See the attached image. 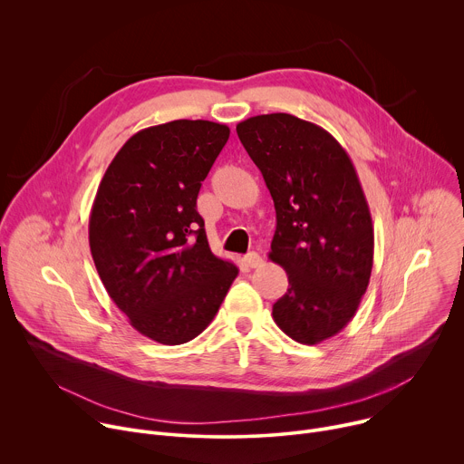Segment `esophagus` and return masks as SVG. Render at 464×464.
I'll use <instances>...</instances> for the list:
<instances>
[{"instance_id": "obj_1", "label": "esophagus", "mask_w": 464, "mask_h": 464, "mask_svg": "<svg viewBox=\"0 0 464 464\" xmlns=\"http://www.w3.org/2000/svg\"><path fill=\"white\" fill-rule=\"evenodd\" d=\"M244 264H246L247 268H258V266H262V256L258 253L251 251V253H247L244 256Z\"/></svg>"}]
</instances>
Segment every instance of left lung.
<instances>
[{
    "label": "left lung",
    "instance_id": "1",
    "mask_svg": "<svg viewBox=\"0 0 464 464\" xmlns=\"http://www.w3.org/2000/svg\"><path fill=\"white\" fill-rule=\"evenodd\" d=\"M237 134L277 215L268 256L288 292L274 321L297 343H321L354 317L371 279L374 231L356 169L324 128L290 113L249 117Z\"/></svg>",
    "mask_w": 464,
    "mask_h": 464
}]
</instances>
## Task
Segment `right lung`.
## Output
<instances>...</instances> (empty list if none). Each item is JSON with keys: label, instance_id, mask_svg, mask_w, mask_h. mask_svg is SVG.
Returning a JSON list of instances; mask_svg holds the SVG:
<instances>
[{"label": "right lung", "instance_id": "obj_1", "mask_svg": "<svg viewBox=\"0 0 464 464\" xmlns=\"http://www.w3.org/2000/svg\"><path fill=\"white\" fill-rule=\"evenodd\" d=\"M229 128L178 119L145 128L115 154L90 215L99 277L143 336L179 345L202 334L238 268L213 255L196 198Z\"/></svg>", "mask_w": 464, "mask_h": 464}]
</instances>
